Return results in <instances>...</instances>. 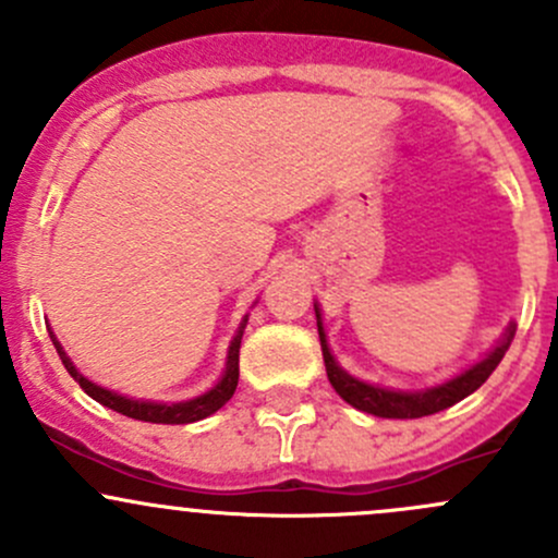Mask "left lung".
<instances>
[{
  "mask_svg": "<svg viewBox=\"0 0 558 558\" xmlns=\"http://www.w3.org/2000/svg\"><path fill=\"white\" fill-rule=\"evenodd\" d=\"M317 312V330H319V343H322V357H325V371L327 378H330L332 389L347 400L349 405H354L357 411L373 413V416L381 418H418V416H429V413H438L451 408L459 400H464L468 395H473L486 378L492 376L494 367L499 365V360L505 357L508 352L510 341L515 336V325L510 322L505 336L499 338L497 347L486 354L481 363L470 365L468 371H462L459 376L449 378V381L438 384V387L422 389V392H400V389H384V387H373V384L360 381V378L349 376L341 365L336 363V357L330 354V347H327V336L325 327H322V314L319 306H314Z\"/></svg>",
  "mask_w": 558,
  "mask_h": 558,
  "instance_id": "obj_1",
  "label": "left lung"
}]
</instances>
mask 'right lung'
<instances>
[{
  "instance_id": "obj_1",
  "label": "right lung",
  "mask_w": 558,
  "mask_h": 558,
  "mask_svg": "<svg viewBox=\"0 0 558 558\" xmlns=\"http://www.w3.org/2000/svg\"><path fill=\"white\" fill-rule=\"evenodd\" d=\"M244 327H246V317L241 319L239 332H236V336H233L231 347H228L226 371H222L220 381H217L215 387L209 389V392L198 395V398H193V400H182V403H150V400L123 398V395L112 392V389L99 387V384L88 381V378H85L83 373H80L77 367H74L72 360L66 357L64 347H61V343L56 341L53 332H50V338H53V347H56V352H59L61 363H64V367L69 371V376H72L74 381H77L80 387L85 389V395H90V398H94L96 403L112 408V411L123 413V416L140 418V422L191 424V422H198V418L211 416V413H215V411H220V408L233 398V392H236V384H239V347H241V336H244Z\"/></svg>"
}]
</instances>
